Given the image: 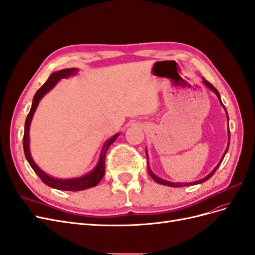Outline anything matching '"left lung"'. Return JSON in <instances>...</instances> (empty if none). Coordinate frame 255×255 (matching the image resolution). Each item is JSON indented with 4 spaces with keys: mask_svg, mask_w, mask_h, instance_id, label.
I'll use <instances>...</instances> for the list:
<instances>
[{
    "mask_svg": "<svg viewBox=\"0 0 255 255\" xmlns=\"http://www.w3.org/2000/svg\"><path fill=\"white\" fill-rule=\"evenodd\" d=\"M203 83L206 85L207 87H208L210 90H212L215 94H216V97H218V99L220 100V103L222 104V106L224 107V109H225V111H226V116H227V120L229 121V117H228V113H227V110H226V108H225V106L223 105V103H222V100H221V96H220V93H219V91L216 90L215 88H214V86H212V85L208 82V81H206L204 78H203ZM229 123V122H228ZM229 144H230V130H229V124H228V146H227V149H226V151H225V153L223 154V157H222V159L220 161V163L215 166V168L213 169V170L207 175V176H205L204 178H202V180H199V181H196V182H191V183H172V182H169V181H166V180H163V178H161V177H158L157 175H155L153 172H152V170H151V168H150V166H149V163H148V153H147V150H146V155H147V169H148V173H149V175L151 176L152 178H153V181H155L156 183H158V184H161V185H165V186H169V187H185V186H190V185H197V184H202V183H204V182H206L207 180H209V178L214 174V172L218 170V168H219V166L221 165V163L223 162V159H224V157H225V155H226V153H227V151H228V149H229Z\"/></svg>",
    "mask_w": 255,
    "mask_h": 255,
    "instance_id": "left-lung-1",
    "label": "left lung"
}]
</instances>
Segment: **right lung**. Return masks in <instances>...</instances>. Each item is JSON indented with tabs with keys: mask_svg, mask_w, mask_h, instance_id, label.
I'll use <instances>...</instances> for the list:
<instances>
[{
	"mask_svg": "<svg viewBox=\"0 0 255 255\" xmlns=\"http://www.w3.org/2000/svg\"><path fill=\"white\" fill-rule=\"evenodd\" d=\"M78 71L79 70L77 68H67L60 71H55L50 74L48 80L44 83V85H42V87L34 94L33 100H32V105L29 113H28V116L26 118L25 128H24L23 147H24V153L28 163H29L34 172L39 175V177L47 186L54 188V189L64 190V191H80V190H85V189H88V188L97 186L103 178L104 174H105V156H106L107 150L110 147V145L115 142L117 137L120 135V133H117L104 143L101 154H100L99 162L96 165V167H94L90 172L80 177L56 178L45 173L43 170H41V168L34 163L32 156L30 154V149H29V129H30L31 121H32L34 112L37 108V105H39L40 101L42 100V98L45 96V94L48 93L55 86V85L58 84V82L61 79H67L71 77V75L77 74Z\"/></svg>",
	"mask_w": 255,
	"mask_h": 255,
	"instance_id": "1",
	"label": "right lung"
}]
</instances>
